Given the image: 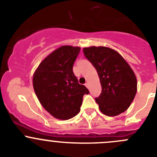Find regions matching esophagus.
Wrapping results in <instances>:
<instances>
[{"label":"esophagus","mask_w":157,"mask_h":157,"mask_svg":"<svg viewBox=\"0 0 157 157\" xmlns=\"http://www.w3.org/2000/svg\"><path fill=\"white\" fill-rule=\"evenodd\" d=\"M85 86H86V87H87V88H89V86H90V84H89L88 82H86V84H85Z\"/></svg>","instance_id":"1"}]
</instances>
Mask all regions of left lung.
I'll return each mask as SVG.
<instances>
[{
    "label": "left lung",
    "mask_w": 157,
    "mask_h": 157,
    "mask_svg": "<svg viewBox=\"0 0 157 157\" xmlns=\"http://www.w3.org/2000/svg\"><path fill=\"white\" fill-rule=\"evenodd\" d=\"M83 53L98 73L102 92L96 98L103 114L113 117L125 111L137 92L136 75L116 50L106 47H85Z\"/></svg>",
    "instance_id": "left-lung-1"
}]
</instances>
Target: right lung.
<instances>
[{
	"instance_id": "obj_1",
	"label": "right lung",
	"mask_w": 157,
	"mask_h": 157,
	"mask_svg": "<svg viewBox=\"0 0 157 157\" xmlns=\"http://www.w3.org/2000/svg\"><path fill=\"white\" fill-rule=\"evenodd\" d=\"M80 47L62 46L49 54L36 70L33 78L39 101L55 118L67 120L79 113L88 89L80 85L73 64Z\"/></svg>"
}]
</instances>
